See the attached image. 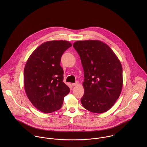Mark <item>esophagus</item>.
Listing matches in <instances>:
<instances>
[{
  "label": "esophagus",
  "mask_w": 147,
  "mask_h": 147,
  "mask_svg": "<svg viewBox=\"0 0 147 147\" xmlns=\"http://www.w3.org/2000/svg\"><path fill=\"white\" fill-rule=\"evenodd\" d=\"M78 85V82H76L75 83H72V86H76Z\"/></svg>",
  "instance_id": "1"
}]
</instances>
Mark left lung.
Wrapping results in <instances>:
<instances>
[{"mask_svg": "<svg viewBox=\"0 0 147 147\" xmlns=\"http://www.w3.org/2000/svg\"><path fill=\"white\" fill-rule=\"evenodd\" d=\"M73 46L80 57L84 69L82 104L90 112L105 113L115 103L122 91L121 62L111 48L102 41H80Z\"/></svg>", "mask_w": 147, "mask_h": 147, "instance_id": "left-lung-1", "label": "left lung"}]
</instances>
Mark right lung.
Wrapping results in <instances>:
<instances>
[{
	"label": "right lung",
	"instance_id": "1",
	"mask_svg": "<svg viewBox=\"0 0 147 147\" xmlns=\"http://www.w3.org/2000/svg\"><path fill=\"white\" fill-rule=\"evenodd\" d=\"M72 44L51 41L40 45L29 57L24 71V88L28 98L37 109L50 113L60 109L69 87L64 83L60 65L63 53Z\"/></svg>",
	"mask_w": 147,
	"mask_h": 147
}]
</instances>
